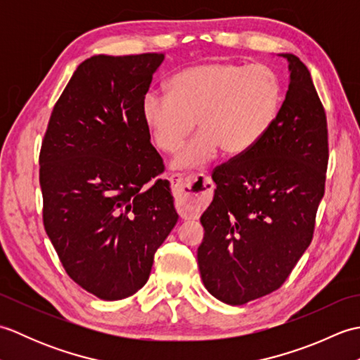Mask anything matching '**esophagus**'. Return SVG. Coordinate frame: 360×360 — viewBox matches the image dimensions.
Here are the masks:
<instances>
[{"mask_svg": "<svg viewBox=\"0 0 360 360\" xmlns=\"http://www.w3.org/2000/svg\"><path fill=\"white\" fill-rule=\"evenodd\" d=\"M173 192L176 196V207L182 217L196 215L202 209L205 196L210 192L212 181L204 174L170 176Z\"/></svg>", "mask_w": 360, "mask_h": 360, "instance_id": "34e87169", "label": "esophagus"}]
</instances>
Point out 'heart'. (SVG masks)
Returning <instances> with one entry per match:
<instances>
[{
	"mask_svg": "<svg viewBox=\"0 0 360 360\" xmlns=\"http://www.w3.org/2000/svg\"><path fill=\"white\" fill-rule=\"evenodd\" d=\"M281 85L271 68L212 62L178 72L167 83V97L150 93L142 114L153 143L165 155L184 145L193 124L200 129L173 160L179 170L205 165L218 148L243 155L262 139L277 117Z\"/></svg>",
	"mask_w": 360,
	"mask_h": 360,
	"instance_id": "heart-1",
	"label": "heart"
}]
</instances>
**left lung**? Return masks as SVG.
<instances>
[{
    "instance_id": "8db88e82",
    "label": "left lung",
    "mask_w": 360,
    "mask_h": 360,
    "mask_svg": "<svg viewBox=\"0 0 360 360\" xmlns=\"http://www.w3.org/2000/svg\"><path fill=\"white\" fill-rule=\"evenodd\" d=\"M272 127L254 147L218 165L202 213L198 264L205 289L227 304L277 290L312 241L328 167L326 114L300 58Z\"/></svg>"
}]
</instances>
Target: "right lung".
I'll return each mask as SVG.
<instances>
[{
  "label": "right lung",
  "mask_w": 360,
  "mask_h": 360,
  "mask_svg": "<svg viewBox=\"0 0 360 360\" xmlns=\"http://www.w3.org/2000/svg\"><path fill=\"white\" fill-rule=\"evenodd\" d=\"M164 53L94 56L53 106L40 150L43 224L66 274L102 300L147 283L178 213L142 103Z\"/></svg>",
  "instance_id": "1"
}]
</instances>
